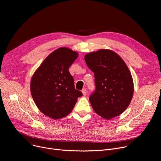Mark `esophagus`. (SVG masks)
Wrapping results in <instances>:
<instances>
[{"mask_svg":"<svg viewBox=\"0 0 161 161\" xmlns=\"http://www.w3.org/2000/svg\"><path fill=\"white\" fill-rule=\"evenodd\" d=\"M81 92H82V93H83V95H86V94H87V89L86 88H84V89H83L81 90Z\"/></svg>","mask_w":161,"mask_h":161,"instance_id":"obj_1","label":"esophagus"}]
</instances>
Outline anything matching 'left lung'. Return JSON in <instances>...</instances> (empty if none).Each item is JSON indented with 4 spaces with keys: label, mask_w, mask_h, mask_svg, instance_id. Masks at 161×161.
Segmentation results:
<instances>
[{
    "label": "left lung",
    "mask_w": 161,
    "mask_h": 161,
    "mask_svg": "<svg viewBox=\"0 0 161 161\" xmlns=\"http://www.w3.org/2000/svg\"><path fill=\"white\" fill-rule=\"evenodd\" d=\"M94 72L95 89L89 96L95 112L106 119L121 114L133 96L131 74L123 59L112 50L100 49L85 56Z\"/></svg>",
    "instance_id": "left-lung-1"
}]
</instances>
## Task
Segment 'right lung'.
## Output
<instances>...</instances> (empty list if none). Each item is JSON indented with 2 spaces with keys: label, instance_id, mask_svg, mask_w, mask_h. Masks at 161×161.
Instances as JSON below:
<instances>
[{
  "label": "right lung",
  "instance_id": "1",
  "mask_svg": "<svg viewBox=\"0 0 161 161\" xmlns=\"http://www.w3.org/2000/svg\"><path fill=\"white\" fill-rule=\"evenodd\" d=\"M77 57L78 53L70 49L58 48L47 57L32 78L34 101L42 113L53 119L69 115L83 95L75 89L69 71Z\"/></svg>",
  "mask_w": 161,
  "mask_h": 161
}]
</instances>
